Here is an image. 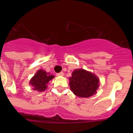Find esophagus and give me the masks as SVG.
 <instances>
[{
	"mask_svg": "<svg viewBox=\"0 0 133 133\" xmlns=\"http://www.w3.org/2000/svg\"><path fill=\"white\" fill-rule=\"evenodd\" d=\"M56 75H57V76H59V77H62V76H63V75H64V72H58V73L56 74Z\"/></svg>",
	"mask_w": 133,
	"mask_h": 133,
	"instance_id": "obj_1",
	"label": "esophagus"
}]
</instances>
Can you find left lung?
Segmentation results:
<instances>
[{
    "mask_svg": "<svg viewBox=\"0 0 133 133\" xmlns=\"http://www.w3.org/2000/svg\"><path fill=\"white\" fill-rule=\"evenodd\" d=\"M69 80V85L72 92L83 98H87L95 95L99 87L98 77L84 69L74 70Z\"/></svg>",
    "mask_w": 133,
    "mask_h": 133,
    "instance_id": "1",
    "label": "left lung"
}]
</instances>
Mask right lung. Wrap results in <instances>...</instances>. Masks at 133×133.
<instances>
[{
  "instance_id": "add662e5",
  "label": "right lung",
  "mask_w": 133,
  "mask_h": 133,
  "mask_svg": "<svg viewBox=\"0 0 133 133\" xmlns=\"http://www.w3.org/2000/svg\"><path fill=\"white\" fill-rule=\"evenodd\" d=\"M55 76L50 75L44 70H39L36 72L30 81V84L32 87V89L38 92H43L47 88V84Z\"/></svg>"
}]
</instances>
